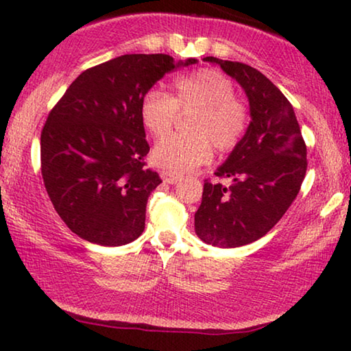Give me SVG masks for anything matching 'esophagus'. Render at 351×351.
Returning a JSON list of instances; mask_svg holds the SVG:
<instances>
[{
  "mask_svg": "<svg viewBox=\"0 0 351 351\" xmlns=\"http://www.w3.org/2000/svg\"><path fill=\"white\" fill-rule=\"evenodd\" d=\"M160 174H161V179L165 180L166 184H171V185H174L179 180H182V176L176 174V172H171V171H161Z\"/></svg>",
  "mask_w": 351,
  "mask_h": 351,
  "instance_id": "obj_1",
  "label": "esophagus"
}]
</instances>
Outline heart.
Masks as SVG:
<instances>
[{"mask_svg":"<svg viewBox=\"0 0 351 351\" xmlns=\"http://www.w3.org/2000/svg\"><path fill=\"white\" fill-rule=\"evenodd\" d=\"M196 112L189 119L186 134H171L153 148V161L165 169L189 172L219 152H232L247 129V108L234 97L232 80L214 69H199L179 76L172 94L153 88L141 100V121L153 137H162L174 126L179 110Z\"/></svg>","mask_w":351,"mask_h":351,"instance_id":"obj_1","label":"heart"}]
</instances>
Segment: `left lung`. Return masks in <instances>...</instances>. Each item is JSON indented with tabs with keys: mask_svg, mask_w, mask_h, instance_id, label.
Instances as JSON below:
<instances>
[{
	"mask_svg": "<svg viewBox=\"0 0 351 351\" xmlns=\"http://www.w3.org/2000/svg\"><path fill=\"white\" fill-rule=\"evenodd\" d=\"M241 84L251 123L227 161L214 172L230 186L204 182L195 232L217 247L257 241L275 227L299 193L306 172V145L294 108L261 71L241 62L206 57Z\"/></svg>",
	"mask_w": 351,
	"mask_h": 351,
	"instance_id": "1",
	"label": "left lung"
}]
</instances>
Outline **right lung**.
Returning a JSON list of instances; mask_svg holds the SVG:
<instances>
[{
	"mask_svg": "<svg viewBox=\"0 0 351 351\" xmlns=\"http://www.w3.org/2000/svg\"><path fill=\"white\" fill-rule=\"evenodd\" d=\"M167 54H126L84 70L49 112L41 131V174L54 209L75 234L123 246L145 228L148 196L161 184L141 100L177 66Z\"/></svg>",
	"mask_w": 351,
	"mask_h": 351,
	"instance_id": "right-lung-1",
	"label": "right lung"
}]
</instances>
